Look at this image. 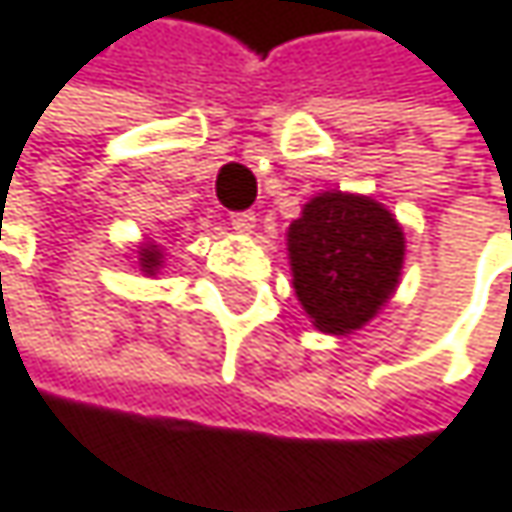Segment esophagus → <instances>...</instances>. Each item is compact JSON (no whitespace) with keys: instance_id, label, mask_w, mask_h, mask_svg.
<instances>
[{"instance_id":"1","label":"esophagus","mask_w":512,"mask_h":512,"mask_svg":"<svg viewBox=\"0 0 512 512\" xmlns=\"http://www.w3.org/2000/svg\"><path fill=\"white\" fill-rule=\"evenodd\" d=\"M254 221H258V218H254V212H233L230 215V224H233L236 233H251L254 230Z\"/></svg>"}]
</instances>
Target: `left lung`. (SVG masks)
<instances>
[{"instance_id": "1", "label": "left lung", "mask_w": 512, "mask_h": 512, "mask_svg": "<svg viewBox=\"0 0 512 512\" xmlns=\"http://www.w3.org/2000/svg\"><path fill=\"white\" fill-rule=\"evenodd\" d=\"M294 291L321 333L366 327L396 294L405 233L396 215L366 194L324 191L288 227Z\"/></svg>"}]
</instances>
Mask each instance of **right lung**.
I'll list each match as a JSON object with an SVG mask.
<instances>
[{"mask_svg": "<svg viewBox=\"0 0 512 512\" xmlns=\"http://www.w3.org/2000/svg\"><path fill=\"white\" fill-rule=\"evenodd\" d=\"M137 264H140V273L143 276H155L164 264V248L155 245V242H143L137 245Z\"/></svg>", "mask_w": 512, "mask_h": 512, "instance_id": "add662e5", "label": "right lung"}]
</instances>
